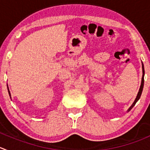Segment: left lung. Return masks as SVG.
Here are the masks:
<instances>
[{"label":"left lung","mask_w":150,"mask_h":150,"mask_svg":"<svg viewBox=\"0 0 150 150\" xmlns=\"http://www.w3.org/2000/svg\"><path fill=\"white\" fill-rule=\"evenodd\" d=\"M142 72H143V75H142V83H141V86H140V88H139V92H138V94H137V97H136V100H135L134 103L132 104V105L130 106V108H129V109L127 110V111H129V110H131L132 108H133V106L136 105V103H137L138 100L140 99V97L141 95H142V91H143V88H144V64L143 63H142Z\"/></svg>","instance_id":"1"}]
</instances>
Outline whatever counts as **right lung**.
I'll return each mask as SVG.
<instances>
[{
	"label": "right lung",
	"instance_id": "obj_1",
	"mask_svg": "<svg viewBox=\"0 0 150 150\" xmlns=\"http://www.w3.org/2000/svg\"><path fill=\"white\" fill-rule=\"evenodd\" d=\"M7 88H8V94H9V96H10V97H11V94H10V91H9V89H8V85H7Z\"/></svg>",
	"mask_w": 150,
	"mask_h": 150
}]
</instances>
